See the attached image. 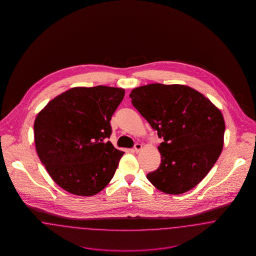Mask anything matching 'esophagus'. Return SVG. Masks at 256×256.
I'll use <instances>...</instances> for the list:
<instances>
[{
  "instance_id": "34e87169",
  "label": "esophagus",
  "mask_w": 256,
  "mask_h": 256,
  "mask_svg": "<svg viewBox=\"0 0 256 256\" xmlns=\"http://www.w3.org/2000/svg\"><path fill=\"white\" fill-rule=\"evenodd\" d=\"M141 148H142V145L139 144V143H137V144H135V146H134V150L135 152H138Z\"/></svg>"
}]
</instances>
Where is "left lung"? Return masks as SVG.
<instances>
[{
  "instance_id": "8db88e82",
  "label": "left lung",
  "mask_w": 256,
  "mask_h": 256,
  "mask_svg": "<svg viewBox=\"0 0 256 256\" xmlns=\"http://www.w3.org/2000/svg\"><path fill=\"white\" fill-rule=\"evenodd\" d=\"M134 108L164 141L161 163L146 174L163 193L180 195L200 182L219 158L226 130L222 112L189 86L152 84L134 88Z\"/></svg>"
}]
</instances>
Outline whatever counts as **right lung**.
Instances as JSON below:
<instances>
[{"instance_id": "right-lung-1", "label": "right lung", "mask_w": 256, "mask_h": 256, "mask_svg": "<svg viewBox=\"0 0 256 256\" xmlns=\"http://www.w3.org/2000/svg\"><path fill=\"white\" fill-rule=\"evenodd\" d=\"M124 96L117 87H74L37 114V154L65 191L90 196L112 180L124 152L104 140L111 135L110 120Z\"/></svg>"}]
</instances>
